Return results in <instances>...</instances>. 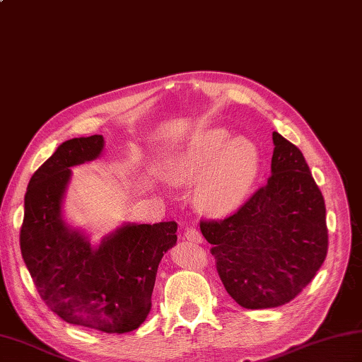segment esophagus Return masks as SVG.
Returning a JSON list of instances; mask_svg holds the SVG:
<instances>
[{
  "instance_id": "34e87169",
  "label": "esophagus",
  "mask_w": 362,
  "mask_h": 362,
  "mask_svg": "<svg viewBox=\"0 0 362 362\" xmlns=\"http://www.w3.org/2000/svg\"><path fill=\"white\" fill-rule=\"evenodd\" d=\"M185 240L189 243H202V235L196 228H188L185 232Z\"/></svg>"
}]
</instances>
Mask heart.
Returning a JSON list of instances; mask_svg holds the SVG:
<instances>
[{
	"label": "heart",
	"instance_id": "1",
	"mask_svg": "<svg viewBox=\"0 0 362 362\" xmlns=\"http://www.w3.org/2000/svg\"><path fill=\"white\" fill-rule=\"evenodd\" d=\"M259 169V152L249 138H233L226 127L201 130L188 138L168 163L174 183L187 185L202 175L196 201L209 213L233 210L249 193Z\"/></svg>",
	"mask_w": 362,
	"mask_h": 362
}]
</instances>
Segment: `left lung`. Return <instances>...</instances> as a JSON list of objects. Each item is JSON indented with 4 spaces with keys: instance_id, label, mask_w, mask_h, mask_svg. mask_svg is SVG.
Segmentation results:
<instances>
[{
    "instance_id": "obj_1",
    "label": "left lung",
    "mask_w": 362,
    "mask_h": 362,
    "mask_svg": "<svg viewBox=\"0 0 362 362\" xmlns=\"http://www.w3.org/2000/svg\"><path fill=\"white\" fill-rule=\"evenodd\" d=\"M271 177L226 219L201 221L228 296L247 310L291 302L327 257L325 202L297 146L272 134Z\"/></svg>"
}]
</instances>
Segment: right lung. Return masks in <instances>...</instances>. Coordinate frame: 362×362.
I'll list each match as a JSON object with an SVG mask.
<instances>
[{"mask_svg":"<svg viewBox=\"0 0 362 362\" xmlns=\"http://www.w3.org/2000/svg\"><path fill=\"white\" fill-rule=\"evenodd\" d=\"M103 135L73 138L37 169L25 194L20 247L46 306L68 324L104 333L136 329L151 311L161 258L177 241V222L124 224L91 247L62 219L71 169L101 156Z\"/></svg>","mask_w":362,"mask_h":362,"instance_id":"1","label":"right lung"}]
</instances>
